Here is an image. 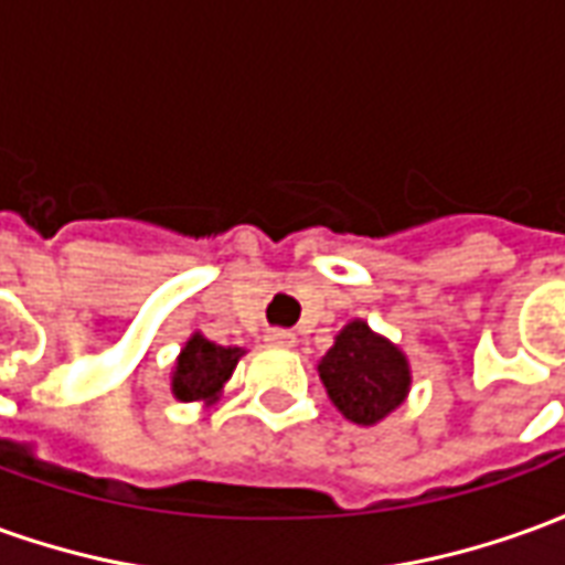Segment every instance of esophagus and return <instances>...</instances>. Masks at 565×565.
Masks as SVG:
<instances>
[{"label": "esophagus", "mask_w": 565, "mask_h": 565, "mask_svg": "<svg viewBox=\"0 0 565 565\" xmlns=\"http://www.w3.org/2000/svg\"><path fill=\"white\" fill-rule=\"evenodd\" d=\"M269 339L275 342V345H284V349H290V345L296 342V337L290 333V330H271Z\"/></svg>", "instance_id": "1"}]
</instances>
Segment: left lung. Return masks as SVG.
<instances>
[{"instance_id": "8db88e82", "label": "left lung", "mask_w": 565, "mask_h": 565, "mask_svg": "<svg viewBox=\"0 0 565 565\" xmlns=\"http://www.w3.org/2000/svg\"><path fill=\"white\" fill-rule=\"evenodd\" d=\"M323 388L345 419L373 425L404 404L409 366L397 345L351 321L318 364Z\"/></svg>"}]
</instances>
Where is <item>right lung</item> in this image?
Instances as JSON below:
<instances>
[{"label": "right lung", "mask_w": 565, "mask_h": 565, "mask_svg": "<svg viewBox=\"0 0 565 565\" xmlns=\"http://www.w3.org/2000/svg\"><path fill=\"white\" fill-rule=\"evenodd\" d=\"M238 358H242V349H226V345H216L211 339L195 333L177 358L173 394L186 404L189 401H211L223 388V382L232 376Z\"/></svg>", "instance_id": "add662e5"}]
</instances>
